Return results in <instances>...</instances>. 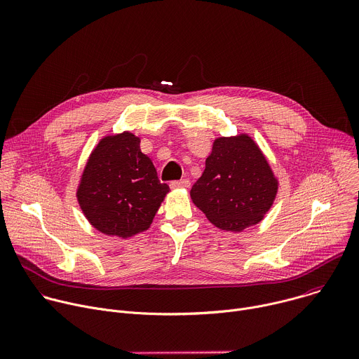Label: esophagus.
<instances>
[{
	"instance_id": "obj_1",
	"label": "esophagus",
	"mask_w": 359,
	"mask_h": 359,
	"mask_svg": "<svg viewBox=\"0 0 359 359\" xmlns=\"http://www.w3.org/2000/svg\"><path fill=\"white\" fill-rule=\"evenodd\" d=\"M170 187L172 189H189L190 187V182L183 179V180H175V182H170Z\"/></svg>"
}]
</instances>
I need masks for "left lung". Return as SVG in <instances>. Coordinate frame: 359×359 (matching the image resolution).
<instances>
[{"label":"left lung","mask_w":359,"mask_h":359,"mask_svg":"<svg viewBox=\"0 0 359 359\" xmlns=\"http://www.w3.org/2000/svg\"><path fill=\"white\" fill-rule=\"evenodd\" d=\"M278 184L260 146L250 135L238 133L215 139L190 197L213 226L240 233L264 219Z\"/></svg>","instance_id":"left-lung-1"}]
</instances>
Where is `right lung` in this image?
Returning a JSON list of instances; mask_svg holds the SVG:
<instances>
[{
    "instance_id": "add662e5",
    "label": "right lung",
    "mask_w": 359,
    "mask_h": 359,
    "mask_svg": "<svg viewBox=\"0 0 359 359\" xmlns=\"http://www.w3.org/2000/svg\"><path fill=\"white\" fill-rule=\"evenodd\" d=\"M169 191L142 153L140 137L125 130L104 136L92 149L76 198L93 229L129 238L150 227Z\"/></svg>"
}]
</instances>
